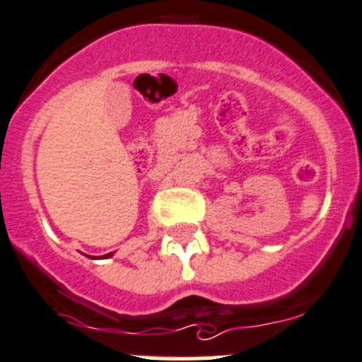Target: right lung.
Here are the masks:
<instances>
[{"label": "right lung", "instance_id": "1", "mask_svg": "<svg viewBox=\"0 0 362 362\" xmlns=\"http://www.w3.org/2000/svg\"><path fill=\"white\" fill-rule=\"evenodd\" d=\"M110 256H112V252H110V254H106V257H110Z\"/></svg>", "mask_w": 362, "mask_h": 362}]
</instances>
